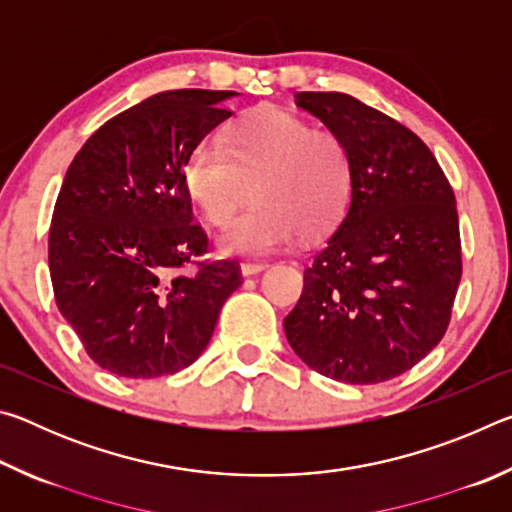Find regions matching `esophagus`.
Returning <instances> with one entry per match:
<instances>
[{
	"instance_id": "esophagus-1",
	"label": "esophagus",
	"mask_w": 512,
	"mask_h": 512,
	"mask_svg": "<svg viewBox=\"0 0 512 512\" xmlns=\"http://www.w3.org/2000/svg\"><path fill=\"white\" fill-rule=\"evenodd\" d=\"M266 264H241V275L244 277H250V275H259L266 271Z\"/></svg>"
}]
</instances>
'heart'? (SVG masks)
<instances>
[{
    "mask_svg": "<svg viewBox=\"0 0 512 512\" xmlns=\"http://www.w3.org/2000/svg\"><path fill=\"white\" fill-rule=\"evenodd\" d=\"M185 187L212 223H223L253 185L255 205L223 225L221 253L262 259L287 250L300 232L316 237L339 221L352 189V160L339 135L314 131L284 110L237 121L189 153Z\"/></svg>",
    "mask_w": 512,
    "mask_h": 512,
    "instance_id": "heart-1",
    "label": "heart"
}]
</instances>
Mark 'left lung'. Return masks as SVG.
Returning <instances> with one entry per match:
<instances>
[{
	"label": "left lung",
	"instance_id": "8db88e82",
	"mask_svg": "<svg viewBox=\"0 0 512 512\" xmlns=\"http://www.w3.org/2000/svg\"><path fill=\"white\" fill-rule=\"evenodd\" d=\"M296 106L348 146L352 189L284 334L320 375L379 384L447 329L461 282L454 192L427 144L384 112L343 92H298Z\"/></svg>",
	"mask_w": 512,
	"mask_h": 512
}]
</instances>
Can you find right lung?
Masks as SVG:
<instances>
[{
    "mask_svg": "<svg viewBox=\"0 0 512 512\" xmlns=\"http://www.w3.org/2000/svg\"><path fill=\"white\" fill-rule=\"evenodd\" d=\"M237 92L169 90L108 119L63 178L49 230L60 314L85 352L119 377L173 375L201 357L223 302L241 287L232 262L198 264L185 162L232 112Z\"/></svg>",
    "mask_w": 512,
    "mask_h": 512,
    "instance_id": "right-lung-1",
    "label": "right lung"
}]
</instances>
